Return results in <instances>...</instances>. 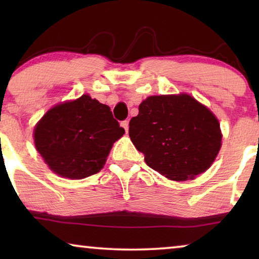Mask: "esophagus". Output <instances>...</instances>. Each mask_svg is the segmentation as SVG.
Returning a JSON list of instances; mask_svg holds the SVG:
<instances>
[{
  "label": "esophagus",
  "mask_w": 259,
  "mask_h": 259,
  "mask_svg": "<svg viewBox=\"0 0 259 259\" xmlns=\"http://www.w3.org/2000/svg\"><path fill=\"white\" fill-rule=\"evenodd\" d=\"M121 127H123L126 133H128V120H125V121H121Z\"/></svg>",
  "instance_id": "obj_1"
}]
</instances>
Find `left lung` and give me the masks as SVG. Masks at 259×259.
I'll return each instance as SVG.
<instances>
[{
  "label": "left lung",
  "mask_w": 259,
  "mask_h": 259,
  "mask_svg": "<svg viewBox=\"0 0 259 259\" xmlns=\"http://www.w3.org/2000/svg\"><path fill=\"white\" fill-rule=\"evenodd\" d=\"M128 133L146 164L176 182L206 171L222 146L218 119L189 94L148 97Z\"/></svg>",
  "instance_id": "obj_1"
}]
</instances>
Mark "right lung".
Returning a JSON list of instances; mask_svg holds the SVG:
<instances>
[{
    "label": "right lung",
    "mask_w": 259,
    "mask_h": 259,
    "mask_svg": "<svg viewBox=\"0 0 259 259\" xmlns=\"http://www.w3.org/2000/svg\"><path fill=\"white\" fill-rule=\"evenodd\" d=\"M125 130L111 108L88 94L49 109L34 128L35 147L56 175L83 179L104 167Z\"/></svg>",
    "instance_id": "right-lung-1"
}]
</instances>
